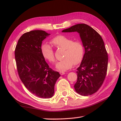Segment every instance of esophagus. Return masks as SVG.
Wrapping results in <instances>:
<instances>
[{
  "label": "esophagus",
  "mask_w": 121,
  "mask_h": 121,
  "mask_svg": "<svg viewBox=\"0 0 121 121\" xmlns=\"http://www.w3.org/2000/svg\"><path fill=\"white\" fill-rule=\"evenodd\" d=\"M60 75H64L65 73L64 72V71H60Z\"/></svg>",
  "instance_id": "1"
}]
</instances>
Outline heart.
Segmentation results:
<instances>
[{"label": "heart", "mask_w": 121, "mask_h": 121, "mask_svg": "<svg viewBox=\"0 0 121 121\" xmlns=\"http://www.w3.org/2000/svg\"><path fill=\"white\" fill-rule=\"evenodd\" d=\"M51 43L58 48L65 49L62 60L57 63L56 68L60 70L71 68L73 64L77 65L82 60L84 49L81 41L73 40L65 35H58L53 38ZM41 52L44 58L52 63L56 62L54 50L50 45L44 43L41 46Z\"/></svg>", "instance_id": "b5f03b06"}]
</instances>
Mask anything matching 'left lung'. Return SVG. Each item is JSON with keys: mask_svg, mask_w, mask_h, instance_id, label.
I'll list each match as a JSON object with an SVG mask.
<instances>
[{"mask_svg": "<svg viewBox=\"0 0 121 121\" xmlns=\"http://www.w3.org/2000/svg\"><path fill=\"white\" fill-rule=\"evenodd\" d=\"M79 33L85 48L74 85L76 92L87 96L95 93L104 83L108 67V54L104 40L95 29L86 24H77L62 32Z\"/></svg>", "mask_w": 121, "mask_h": 121, "instance_id": "left-lung-1", "label": "left lung"}]
</instances>
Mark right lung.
<instances>
[{"instance_id":"right-lung-1","label":"right lung","mask_w":121,"mask_h":121,"mask_svg":"<svg viewBox=\"0 0 121 121\" xmlns=\"http://www.w3.org/2000/svg\"><path fill=\"white\" fill-rule=\"evenodd\" d=\"M50 34L43 30H32L22 35L15 50L18 74L30 92L45 99L52 98L54 85L60 76L50 68L41 52L42 41Z\"/></svg>"}]
</instances>
